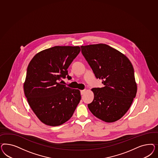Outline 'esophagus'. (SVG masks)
<instances>
[{
    "label": "esophagus",
    "mask_w": 158,
    "mask_h": 158,
    "mask_svg": "<svg viewBox=\"0 0 158 158\" xmlns=\"http://www.w3.org/2000/svg\"><path fill=\"white\" fill-rule=\"evenodd\" d=\"M85 91H86V90H81V95L84 94H85Z\"/></svg>",
    "instance_id": "1"
}]
</instances>
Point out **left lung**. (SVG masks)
<instances>
[{"mask_svg": "<svg viewBox=\"0 0 158 158\" xmlns=\"http://www.w3.org/2000/svg\"><path fill=\"white\" fill-rule=\"evenodd\" d=\"M81 53L96 77L104 86L93 88L91 113L105 122H114L127 112L135 97L137 86L134 69L123 53L105 44L81 46Z\"/></svg>", "mask_w": 158, "mask_h": 158, "instance_id": "1", "label": "left lung"}]
</instances>
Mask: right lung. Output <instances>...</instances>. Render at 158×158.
Returning <instances> with one entry per match:
<instances>
[{
	"label": "right lung",
	"instance_id": "1",
	"mask_svg": "<svg viewBox=\"0 0 158 158\" xmlns=\"http://www.w3.org/2000/svg\"><path fill=\"white\" fill-rule=\"evenodd\" d=\"M81 52L79 46H60L37 53L29 63L24 83L25 96L35 114L44 124L57 126L73 115L81 99L78 89L61 82Z\"/></svg>",
	"mask_w": 158,
	"mask_h": 158
}]
</instances>
